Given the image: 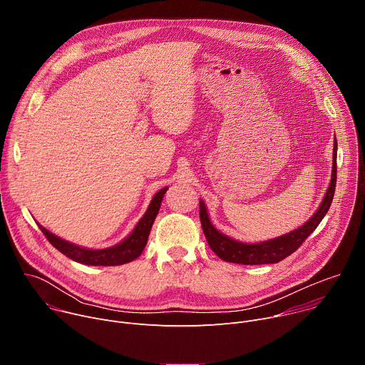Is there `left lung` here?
<instances>
[{
	"label": "left lung",
	"instance_id": "left-lung-1",
	"mask_svg": "<svg viewBox=\"0 0 365 365\" xmlns=\"http://www.w3.org/2000/svg\"><path fill=\"white\" fill-rule=\"evenodd\" d=\"M336 150H338V144L335 140L331 183L321 206L318 207V211L300 228L289 234H284L282 237L263 241V242H257V244H245V242L235 241L224 235L222 232H220L212 225L210 217H207L203 200H199V217H200L202 230L212 251L220 258H222L224 262L237 263V264H250V266L274 264L282 262V259H284L286 257H289L292 252H294L303 244V241L317 230L319 222L324 220V217L329 211V206L332 203L334 193H335V185H336Z\"/></svg>",
	"mask_w": 365,
	"mask_h": 365
}]
</instances>
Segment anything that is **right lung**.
Listing matches in <instances>:
<instances>
[{"label": "right lung", "mask_w": 365, "mask_h": 365, "mask_svg": "<svg viewBox=\"0 0 365 365\" xmlns=\"http://www.w3.org/2000/svg\"><path fill=\"white\" fill-rule=\"evenodd\" d=\"M168 187L160 189L158 193L154 195V197L150 202V206L147 207L145 214L143 218L138 221L133 232L120 244L110 247V248H103V250H89L83 248L79 245H75L72 242H68L55 234L48 232L46 228L38 225L44 237L48 240V242L58 248L62 254L69 257L73 262H78L81 264H88V266H120L125 264L135 259L144 250L147 244V238L150 234V230L153 227V222L159 214L160 205L163 200V196L166 193Z\"/></svg>", "instance_id": "obj_1"}]
</instances>
